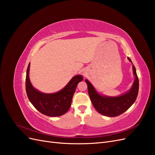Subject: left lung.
Wrapping results in <instances>:
<instances>
[{"mask_svg":"<svg viewBox=\"0 0 155 155\" xmlns=\"http://www.w3.org/2000/svg\"><path fill=\"white\" fill-rule=\"evenodd\" d=\"M128 59L132 63L129 58H128ZM133 70L135 79L132 87L126 93L117 97L99 94L92 84L87 79H85L88 86V95L90 96L92 104L99 113L109 117L117 116L124 113L134 104L138 96L139 81L134 65Z\"/></svg>","mask_w":155,"mask_h":155,"instance_id":"8db88e82","label":"left lung"}]
</instances>
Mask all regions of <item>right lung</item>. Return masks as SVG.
<instances>
[{
	"instance_id": "right-lung-1",
	"label": "right lung",
	"mask_w": 155,
	"mask_h": 155,
	"mask_svg": "<svg viewBox=\"0 0 155 155\" xmlns=\"http://www.w3.org/2000/svg\"><path fill=\"white\" fill-rule=\"evenodd\" d=\"M30 63L28 66L26 77V91L28 97L37 110L48 116H61L68 110L79 82L83 81L81 75L72 78L62 90L53 94L41 92L33 87L29 78Z\"/></svg>"
}]
</instances>
